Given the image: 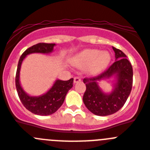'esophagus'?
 I'll return each mask as SVG.
<instances>
[{
	"mask_svg": "<svg viewBox=\"0 0 150 150\" xmlns=\"http://www.w3.org/2000/svg\"><path fill=\"white\" fill-rule=\"evenodd\" d=\"M80 81H81V79H80V77H79V76H75V77H74V83H77Z\"/></svg>",
	"mask_w": 150,
	"mask_h": 150,
	"instance_id": "obj_1",
	"label": "esophagus"
}]
</instances>
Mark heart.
Instances as JSON below:
<instances>
[{
  "mask_svg": "<svg viewBox=\"0 0 150 150\" xmlns=\"http://www.w3.org/2000/svg\"><path fill=\"white\" fill-rule=\"evenodd\" d=\"M110 61L108 52L98 50H86L76 54L74 58L75 65L80 68L88 67L91 74H97L105 68Z\"/></svg>",
  "mask_w": 150,
  "mask_h": 150,
  "instance_id": "1",
  "label": "heart"
}]
</instances>
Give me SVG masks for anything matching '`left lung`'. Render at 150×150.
Listing matches in <instances>:
<instances>
[{"mask_svg": "<svg viewBox=\"0 0 150 150\" xmlns=\"http://www.w3.org/2000/svg\"><path fill=\"white\" fill-rule=\"evenodd\" d=\"M112 50L115 52L116 62L98 76L83 79L86 86L83 102L87 109L97 116H109L120 110L132 91V64L123 52L113 46ZM112 77L115 78V88L110 93H105L100 88L98 82Z\"/></svg>", "mask_w": 150, "mask_h": 150, "instance_id": "8db88e82", "label": "left lung"}]
</instances>
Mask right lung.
Listing matches in <instances>:
<instances>
[{
    "label": "right lung",
    "mask_w": 150,
    "mask_h": 150,
    "mask_svg": "<svg viewBox=\"0 0 150 150\" xmlns=\"http://www.w3.org/2000/svg\"><path fill=\"white\" fill-rule=\"evenodd\" d=\"M55 43H40L27 49L21 55L16 75V87L18 95L26 109L34 114L49 116L59 110L64 101L67 91L73 87L74 79L67 81L57 79L46 93L40 96H30L24 91L19 82V74L22 63L26 56L32 53L49 54L53 51Z\"/></svg>",
    "instance_id": "add662e5"
}]
</instances>
